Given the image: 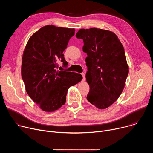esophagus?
<instances>
[{"label":"esophagus","instance_id":"1","mask_svg":"<svg viewBox=\"0 0 153 153\" xmlns=\"http://www.w3.org/2000/svg\"><path fill=\"white\" fill-rule=\"evenodd\" d=\"M81 75L82 76V80H85V73H81Z\"/></svg>","mask_w":153,"mask_h":153}]
</instances>
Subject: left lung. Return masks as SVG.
I'll list each match as a JSON object with an SVG mask.
<instances>
[{"label": "left lung", "instance_id": "obj_1", "mask_svg": "<svg viewBox=\"0 0 153 153\" xmlns=\"http://www.w3.org/2000/svg\"><path fill=\"white\" fill-rule=\"evenodd\" d=\"M83 40L90 91L86 99L97 108L105 109L119 98L128 74L124 48L113 32L99 29H80L76 35Z\"/></svg>", "mask_w": 153, "mask_h": 153}]
</instances>
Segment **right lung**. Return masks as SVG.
<instances>
[{
	"label": "right lung",
	"mask_w": 153,
	"mask_h": 153,
	"mask_svg": "<svg viewBox=\"0 0 153 153\" xmlns=\"http://www.w3.org/2000/svg\"><path fill=\"white\" fill-rule=\"evenodd\" d=\"M74 33V28L47 25L32 35L25 48L22 77L27 94L44 111L63 105L68 88L82 79L80 74L57 70L59 61L68 67L63 52Z\"/></svg>",
	"instance_id": "right-lung-1"
}]
</instances>
